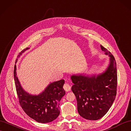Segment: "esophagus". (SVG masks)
<instances>
[{
    "mask_svg": "<svg viewBox=\"0 0 131 131\" xmlns=\"http://www.w3.org/2000/svg\"><path fill=\"white\" fill-rule=\"evenodd\" d=\"M63 88L66 92H68L71 90V85H70L67 83H66L63 85Z\"/></svg>",
    "mask_w": 131,
    "mask_h": 131,
    "instance_id": "esophagus-1",
    "label": "esophagus"
}]
</instances>
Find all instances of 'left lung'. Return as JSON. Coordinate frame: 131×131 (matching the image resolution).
Wrapping results in <instances>:
<instances>
[{
    "mask_svg": "<svg viewBox=\"0 0 131 131\" xmlns=\"http://www.w3.org/2000/svg\"><path fill=\"white\" fill-rule=\"evenodd\" d=\"M101 49L110 58L106 70L98 74H73L72 91L77 102V110L81 117L88 120H98L107 113L116 96L117 71L115 59L107 49Z\"/></svg>",
    "mask_w": 131,
    "mask_h": 131,
    "instance_id": "obj_1",
    "label": "left lung"
}]
</instances>
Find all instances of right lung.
Returning a JSON list of instances; mask_svg holds the SVG:
<instances>
[{"mask_svg":"<svg viewBox=\"0 0 131 131\" xmlns=\"http://www.w3.org/2000/svg\"><path fill=\"white\" fill-rule=\"evenodd\" d=\"M29 48L24 49L18 56H20ZM18 59H16L15 63ZM17 67L14 66V77L16 90L21 108L28 116L42 123L55 120L60 113L59 102L65 95L63 87L64 80L53 82L47 86L42 92L38 95L29 94L24 90L17 75Z\"/></svg>","mask_w":131,"mask_h":131,"instance_id":"1","label":"right lung"}]
</instances>
